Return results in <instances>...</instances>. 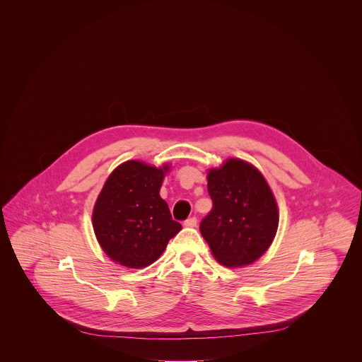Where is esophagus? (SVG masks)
Masks as SVG:
<instances>
[{
	"instance_id": "obj_1",
	"label": "esophagus",
	"mask_w": 362,
	"mask_h": 362,
	"mask_svg": "<svg viewBox=\"0 0 362 362\" xmlns=\"http://www.w3.org/2000/svg\"><path fill=\"white\" fill-rule=\"evenodd\" d=\"M197 225V218L195 217H191V218H187L186 221H185V226L186 228H194Z\"/></svg>"
}]
</instances>
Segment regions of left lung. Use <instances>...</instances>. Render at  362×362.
Returning a JSON list of instances; mask_svg holds the SVG:
<instances>
[{
  "label": "left lung",
  "instance_id": "1",
  "mask_svg": "<svg viewBox=\"0 0 362 362\" xmlns=\"http://www.w3.org/2000/svg\"><path fill=\"white\" fill-rule=\"evenodd\" d=\"M213 209L201 223L211 255L226 267L257 262L276 238L279 211L267 180L251 163L226 158L207 171Z\"/></svg>",
  "mask_w": 362,
  "mask_h": 362
}]
</instances>
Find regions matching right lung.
<instances>
[{"instance_id": "add662e5", "label": "right lung", "mask_w": 362, "mask_h": 362, "mask_svg": "<svg viewBox=\"0 0 362 362\" xmlns=\"http://www.w3.org/2000/svg\"><path fill=\"white\" fill-rule=\"evenodd\" d=\"M171 164L139 160L118 165L104 183L92 211V226L104 254L129 269H144L164 252L182 225L173 221L160 189Z\"/></svg>"}]
</instances>
